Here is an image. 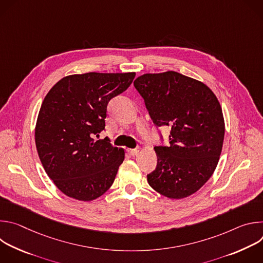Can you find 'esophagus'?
Instances as JSON below:
<instances>
[{
    "instance_id": "1",
    "label": "esophagus",
    "mask_w": 263,
    "mask_h": 263,
    "mask_svg": "<svg viewBox=\"0 0 263 263\" xmlns=\"http://www.w3.org/2000/svg\"><path fill=\"white\" fill-rule=\"evenodd\" d=\"M139 147H136V148H128V153L131 155V156H136L138 153H139Z\"/></svg>"
}]
</instances>
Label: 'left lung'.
I'll return each mask as SVG.
<instances>
[{"label":"left lung","mask_w":263,"mask_h":263,"mask_svg":"<svg viewBox=\"0 0 263 263\" xmlns=\"http://www.w3.org/2000/svg\"><path fill=\"white\" fill-rule=\"evenodd\" d=\"M134 86L153 122L171 126L170 145L154 147L158 160L146 176L149 186L174 200L194 195L212 176L221 153L224 121L216 96L174 70L141 74Z\"/></svg>","instance_id":"left-lung-1"}]
</instances>
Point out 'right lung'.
Here are the masks:
<instances>
[{
  "label": "right lung",
  "instance_id": "1",
  "mask_svg": "<svg viewBox=\"0 0 263 263\" xmlns=\"http://www.w3.org/2000/svg\"><path fill=\"white\" fill-rule=\"evenodd\" d=\"M135 74H69L47 93L36 121L35 143L47 175L65 196L93 201L114 183L125 149L93 137L105 129L108 102L125 91Z\"/></svg>",
  "mask_w": 263,
  "mask_h": 263
}]
</instances>
